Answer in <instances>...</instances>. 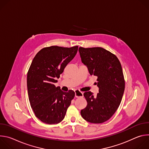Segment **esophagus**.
<instances>
[{
  "label": "esophagus",
  "mask_w": 149,
  "mask_h": 149,
  "mask_svg": "<svg viewBox=\"0 0 149 149\" xmlns=\"http://www.w3.org/2000/svg\"><path fill=\"white\" fill-rule=\"evenodd\" d=\"M75 97L77 98H79V97H83V93L82 92H80L78 90L75 91Z\"/></svg>",
  "instance_id": "1"
}]
</instances>
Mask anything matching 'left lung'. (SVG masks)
Returning <instances> with one entry per match:
<instances>
[{"instance_id": "obj_1", "label": "left lung", "mask_w": 149, "mask_h": 149, "mask_svg": "<svg viewBox=\"0 0 149 149\" xmlns=\"http://www.w3.org/2000/svg\"><path fill=\"white\" fill-rule=\"evenodd\" d=\"M78 51L90 74L97 77L99 88L96 95L91 91L84 93L87 105L81 115L90 123H102L115 113L122 100L125 81L121 63L114 54L101 47H79Z\"/></svg>"}]
</instances>
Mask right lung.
Returning a JSON list of instances; mask_svg holds the SVG:
<instances>
[{
  "mask_svg": "<svg viewBox=\"0 0 149 149\" xmlns=\"http://www.w3.org/2000/svg\"><path fill=\"white\" fill-rule=\"evenodd\" d=\"M78 48L51 46L40 50L33 59L27 74L29 100L36 117L44 123L55 124L63 120L75 97L74 91L63 92L54 84Z\"/></svg>",
  "mask_w": 149,
  "mask_h": 149,
  "instance_id": "obj_1",
  "label": "right lung"
}]
</instances>
